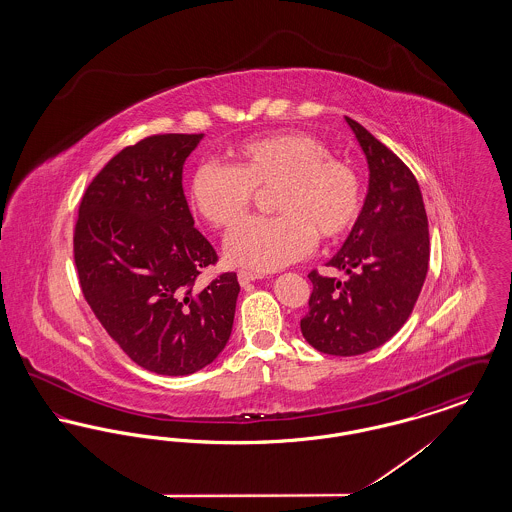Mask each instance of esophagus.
I'll list each match as a JSON object with an SVG mask.
<instances>
[{
	"instance_id": "1",
	"label": "esophagus",
	"mask_w": 512,
	"mask_h": 512,
	"mask_svg": "<svg viewBox=\"0 0 512 512\" xmlns=\"http://www.w3.org/2000/svg\"><path fill=\"white\" fill-rule=\"evenodd\" d=\"M259 276L255 274V272H249V270H238V282L242 284V286H247L249 282H253V280H257Z\"/></svg>"
}]
</instances>
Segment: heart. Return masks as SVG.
<instances>
[{
	"label": "heart",
	"mask_w": 512,
	"mask_h": 512,
	"mask_svg": "<svg viewBox=\"0 0 512 512\" xmlns=\"http://www.w3.org/2000/svg\"><path fill=\"white\" fill-rule=\"evenodd\" d=\"M307 132H272L230 149L232 163L205 161L190 178V205L213 228H232L255 201V190H272L278 213L234 228L226 259L238 267L270 272L309 255L317 236L340 240L363 211V186L355 167Z\"/></svg>",
	"instance_id": "1"
}]
</instances>
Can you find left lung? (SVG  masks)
Instances as JSON below:
<instances>
[{
    "label": "left lung",
    "instance_id": "obj_1",
    "mask_svg": "<svg viewBox=\"0 0 512 512\" xmlns=\"http://www.w3.org/2000/svg\"><path fill=\"white\" fill-rule=\"evenodd\" d=\"M368 163L361 217L326 263L345 282L309 274L313 293L301 334L326 355L353 357L393 338L413 313L430 261L428 217L409 167L365 126L345 117Z\"/></svg>",
    "mask_w": 512,
    "mask_h": 512
}]
</instances>
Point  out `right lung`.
Here are the masks:
<instances>
[{
    "instance_id": "add662e5",
    "label": "right lung",
    "mask_w": 512,
    "mask_h": 512,
    "mask_svg": "<svg viewBox=\"0 0 512 512\" xmlns=\"http://www.w3.org/2000/svg\"><path fill=\"white\" fill-rule=\"evenodd\" d=\"M203 134H155L119 151L90 182L74 226V265L94 315L122 351L155 374L211 365L230 338L240 284L194 228L182 169Z\"/></svg>"
}]
</instances>
